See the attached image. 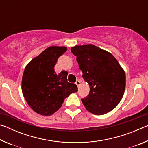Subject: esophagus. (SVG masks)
I'll use <instances>...</instances> for the list:
<instances>
[{"label": "esophagus", "instance_id": "34e87169", "mask_svg": "<svg viewBox=\"0 0 148 148\" xmlns=\"http://www.w3.org/2000/svg\"><path fill=\"white\" fill-rule=\"evenodd\" d=\"M80 84H81V81H80V80H77V81L76 82V84L77 85V87H79Z\"/></svg>", "mask_w": 148, "mask_h": 148}]
</instances>
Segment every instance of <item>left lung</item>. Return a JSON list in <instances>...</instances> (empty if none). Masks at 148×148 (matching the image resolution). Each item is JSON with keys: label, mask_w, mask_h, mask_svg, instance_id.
Listing matches in <instances>:
<instances>
[{"label": "left lung", "mask_w": 148, "mask_h": 148, "mask_svg": "<svg viewBox=\"0 0 148 148\" xmlns=\"http://www.w3.org/2000/svg\"><path fill=\"white\" fill-rule=\"evenodd\" d=\"M71 51L89 86L88 96L82 99L86 108L95 115L112 111L122 99L126 83L125 71L117 59L92 44L72 47Z\"/></svg>", "instance_id": "8db88e82"}]
</instances>
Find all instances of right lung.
Here are the masks:
<instances>
[{"instance_id": "right-lung-1", "label": "right lung", "mask_w": 148, "mask_h": 148, "mask_svg": "<svg viewBox=\"0 0 148 148\" xmlns=\"http://www.w3.org/2000/svg\"><path fill=\"white\" fill-rule=\"evenodd\" d=\"M66 47L51 46L32 59L23 74L22 92L29 106L37 114L51 116L61 107L65 98L77 91L75 84L67 81L66 71L57 74V59Z\"/></svg>"}]
</instances>
